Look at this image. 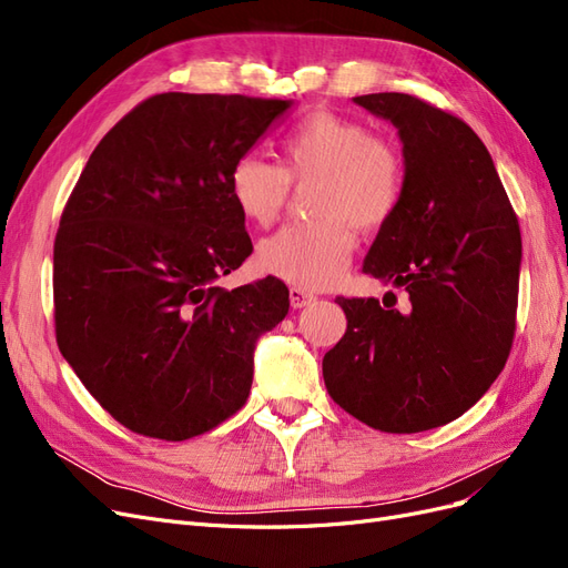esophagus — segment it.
Returning a JSON list of instances; mask_svg holds the SVG:
<instances>
[{
	"instance_id": "obj_1",
	"label": "esophagus",
	"mask_w": 568,
	"mask_h": 568,
	"mask_svg": "<svg viewBox=\"0 0 568 568\" xmlns=\"http://www.w3.org/2000/svg\"><path fill=\"white\" fill-rule=\"evenodd\" d=\"M288 301L294 307H305L307 303L315 301V294H311V291H305V288H298V286H291L288 288Z\"/></svg>"
}]
</instances>
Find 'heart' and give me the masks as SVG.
I'll return each mask as SVG.
<instances>
[{
  "instance_id": "1",
  "label": "heart",
  "mask_w": 568,
  "mask_h": 568,
  "mask_svg": "<svg viewBox=\"0 0 568 568\" xmlns=\"http://www.w3.org/2000/svg\"><path fill=\"white\" fill-rule=\"evenodd\" d=\"M282 165L242 156L230 170L239 213L270 227L284 213L291 184L313 186L315 220L288 225L257 248L265 274L298 288L334 284L355 251V227L374 232L398 211L405 194L403 151L363 120L315 111L301 118L280 142Z\"/></svg>"
}]
</instances>
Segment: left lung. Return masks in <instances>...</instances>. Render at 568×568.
<instances>
[{"label": "left lung", "instance_id": "1", "mask_svg": "<svg viewBox=\"0 0 568 568\" xmlns=\"http://www.w3.org/2000/svg\"><path fill=\"white\" fill-rule=\"evenodd\" d=\"M357 106L398 128L405 194L363 272L407 291L343 298L346 334L324 355L326 390L386 434L462 417L503 372L517 329L521 230L490 153L462 118L400 92Z\"/></svg>", "mask_w": 568, "mask_h": 568}]
</instances>
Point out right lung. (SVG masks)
I'll use <instances>...</instances> for the list:
<instances>
[{
  "instance_id": "add662e5",
  "label": "right lung",
  "mask_w": 568,
  "mask_h": 568,
  "mask_svg": "<svg viewBox=\"0 0 568 568\" xmlns=\"http://www.w3.org/2000/svg\"><path fill=\"white\" fill-rule=\"evenodd\" d=\"M291 101L165 92L92 151L54 242L68 365L130 432L186 440L242 409L255 338L288 313L277 277L215 286L253 251L230 170Z\"/></svg>"
}]
</instances>
